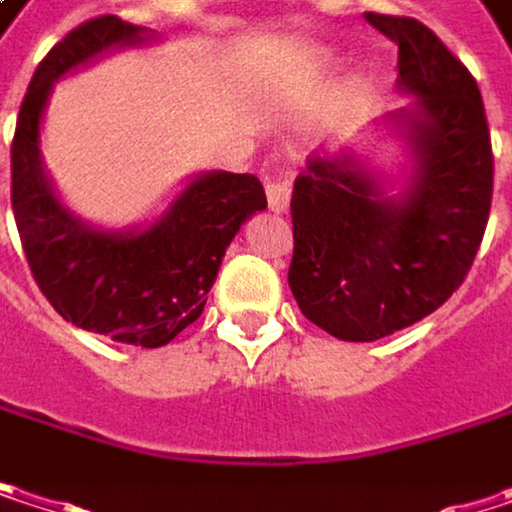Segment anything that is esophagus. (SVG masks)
<instances>
[{
	"mask_svg": "<svg viewBox=\"0 0 512 512\" xmlns=\"http://www.w3.org/2000/svg\"><path fill=\"white\" fill-rule=\"evenodd\" d=\"M266 201H269V207L272 210H287V204H290V180L284 177V174H272L269 180H266Z\"/></svg>",
	"mask_w": 512,
	"mask_h": 512,
	"instance_id": "1",
	"label": "esophagus"
}]
</instances>
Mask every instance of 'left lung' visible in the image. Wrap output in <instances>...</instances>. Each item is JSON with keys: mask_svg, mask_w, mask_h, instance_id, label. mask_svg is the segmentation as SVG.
<instances>
[{"mask_svg": "<svg viewBox=\"0 0 512 512\" xmlns=\"http://www.w3.org/2000/svg\"><path fill=\"white\" fill-rule=\"evenodd\" d=\"M397 44V85L415 94L397 118L418 171L382 198L353 156L320 159L293 183L290 290L302 314L341 341H376L442 308L480 249L495 156L477 79L412 17L364 14Z\"/></svg>", "mask_w": 512, "mask_h": 512, "instance_id": "8db88e82", "label": "left lung"}]
</instances>
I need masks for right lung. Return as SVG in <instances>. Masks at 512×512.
<instances>
[{
	"instance_id": "right-lung-1",
	"label": "right lung",
	"mask_w": 512,
	"mask_h": 512,
	"mask_svg": "<svg viewBox=\"0 0 512 512\" xmlns=\"http://www.w3.org/2000/svg\"><path fill=\"white\" fill-rule=\"evenodd\" d=\"M142 26L103 14L70 29L38 64L11 142V207L29 269L50 305L73 326L133 347H165L207 305L234 234L266 192L255 174L198 177L142 234H100L52 195L38 154V127L52 82L115 44H139Z\"/></svg>"
}]
</instances>
